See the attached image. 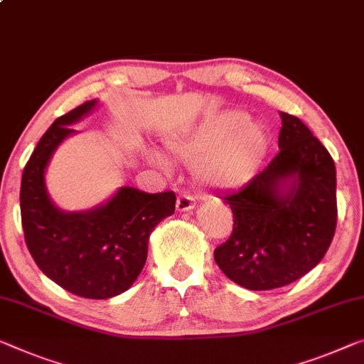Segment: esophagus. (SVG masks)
Listing matches in <instances>:
<instances>
[{"label": "esophagus", "instance_id": "esophagus-1", "mask_svg": "<svg viewBox=\"0 0 364 364\" xmlns=\"http://www.w3.org/2000/svg\"><path fill=\"white\" fill-rule=\"evenodd\" d=\"M195 205L197 203H195L192 195H188V193L178 195V198H177V210L178 211H190V210H193Z\"/></svg>", "mask_w": 364, "mask_h": 364}]
</instances>
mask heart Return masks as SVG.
<instances>
[{"instance_id":"heart-1","label":"heart","mask_w":364,"mask_h":364,"mask_svg":"<svg viewBox=\"0 0 364 364\" xmlns=\"http://www.w3.org/2000/svg\"><path fill=\"white\" fill-rule=\"evenodd\" d=\"M247 119L242 110H228L172 139L171 154L195 163V174L211 186L231 187L244 182L268 148L267 128Z\"/></svg>"}]
</instances>
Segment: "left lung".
Segmentation results:
<instances>
[{"instance_id":"obj_1","label":"left lung","mask_w":364,"mask_h":364,"mask_svg":"<svg viewBox=\"0 0 364 364\" xmlns=\"http://www.w3.org/2000/svg\"><path fill=\"white\" fill-rule=\"evenodd\" d=\"M279 117L275 158L242 187L220 193L234 229L215 260L231 282L252 291L304 277L323 259L337 226L332 156L298 117Z\"/></svg>"}]
</instances>
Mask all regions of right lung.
<instances>
[{
	"label": "right lung",
	"instance_id": "1",
	"mask_svg": "<svg viewBox=\"0 0 364 364\" xmlns=\"http://www.w3.org/2000/svg\"><path fill=\"white\" fill-rule=\"evenodd\" d=\"M97 99L61 115L41 138L21 182V220L27 249L46 275L81 298L107 299L136 282L153 229L176 210L174 192L120 187L85 211H66L50 198L46 172L55 151L77 133L70 125L96 109Z\"/></svg>",
	"mask_w": 364,
	"mask_h": 364
}]
</instances>
